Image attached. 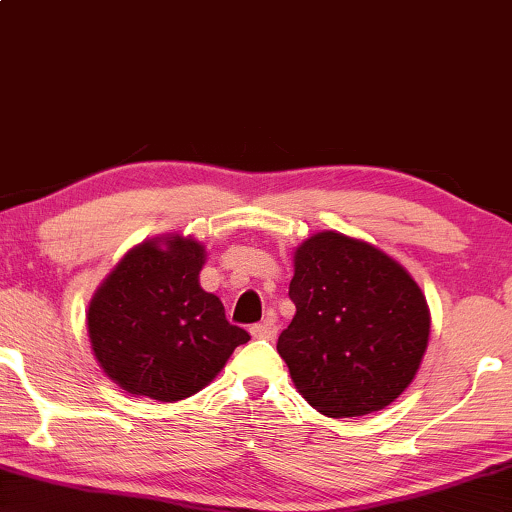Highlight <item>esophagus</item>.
Returning a JSON list of instances; mask_svg holds the SVG:
<instances>
[{
    "label": "esophagus",
    "mask_w": 512,
    "mask_h": 512,
    "mask_svg": "<svg viewBox=\"0 0 512 512\" xmlns=\"http://www.w3.org/2000/svg\"><path fill=\"white\" fill-rule=\"evenodd\" d=\"M249 332L254 338H267V341H272V338L277 336V327H274L272 320H263L258 322V325H251Z\"/></svg>",
    "instance_id": "34e87169"
}]
</instances>
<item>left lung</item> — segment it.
Returning <instances> with one entry per match:
<instances>
[{
  "mask_svg": "<svg viewBox=\"0 0 512 512\" xmlns=\"http://www.w3.org/2000/svg\"><path fill=\"white\" fill-rule=\"evenodd\" d=\"M295 318L277 343L313 410L345 419L391 405L419 371L430 311L419 283L364 240L322 231L295 251Z\"/></svg>",
  "mask_w": 512,
  "mask_h": 512,
  "instance_id": "1",
  "label": "left lung"
}]
</instances>
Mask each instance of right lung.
<instances>
[{
	"label": "right lung",
	"instance_id": "add662e5",
	"mask_svg": "<svg viewBox=\"0 0 512 512\" xmlns=\"http://www.w3.org/2000/svg\"><path fill=\"white\" fill-rule=\"evenodd\" d=\"M206 247L180 233L130 249L100 283L86 313L91 350L109 380L132 396L174 403L201 391L249 341L206 293Z\"/></svg>",
	"mask_w": 512,
	"mask_h": 512
}]
</instances>
